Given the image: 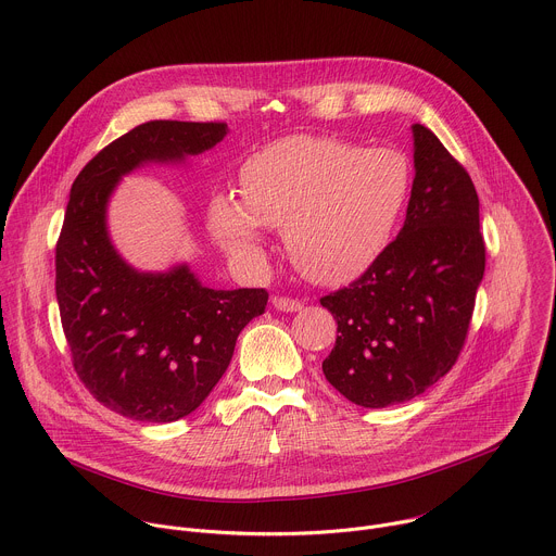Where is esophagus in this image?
I'll return each mask as SVG.
<instances>
[{
	"mask_svg": "<svg viewBox=\"0 0 556 556\" xmlns=\"http://www.w3.org/2000/svg\"><path fill=\"white\" fill-rule=\"evenodd\" d=\"M273 307L275 309H279V312H299L301 307H303V303L301 301H296V299H286V296H275L273 299Z\"/></svg>",
	"mask_w": 556,
	"mask_h": 556,
	"instance_id": "esophagus-1",
	"label": "esophagus"
}]
</instances>
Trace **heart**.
I'll return each mask as SVG.
<instances>
[{
	"mask_svg": "<svg viewBox=\"0 0 556 556\" xmlns=\"http://www.w3.org/2000/svg\"><path fill=\"white\" fill-rule=\"evenodd\" d=\"M413 190L408 159L323 135H292L240 167V201L216 194L210 229L233 257L257 266L266 229H283L294 266L325 286L346 283L389 251Z\"/></svg>",
	"mask_w": 556,
	"mask_h": 556,
	"instance_id": "1",
	"label": "heart"
}]
</instances>
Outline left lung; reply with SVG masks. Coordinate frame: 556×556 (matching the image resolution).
<instances>
[{
	"label": "left lung",
	"instance_id": "1",
	"mask_svg": "<svg viewBox=\"0 0 556 556\" xmlns=\"http://www.w3.org/2000/svg\"><path fill=\"white\" fill-rule=\"evenodd\" d=\"M410 130L415 180L404 229L376 266L320 299L338 323L323 374L362 408L410 402L450 371L484 275L469 174L430 128Z\"/></svg>",
	"mask_w": 556,
	"mask_h": 556
}]
</instances>
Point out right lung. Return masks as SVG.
I'll return each mask as SVG.
<instances>
[{"mask_svg":"<svg viewBox=\"0 0 556 556\" xmlns=\"http://www.w3.org/2000/svg\"><path fill=\"white\" fill-rule=\"evenodd\" d=\"M227 132L216 122H146L100 150L72 185L56 244L65 338L89 393L132 421L169 424L194 413L268 301L262 288H207L188 262L137 270L109 233V203L126 174L185 165Z\"/></svg>","mask_w":556,"mask_h":556,"instance_id":"1","label":"right lung"}]
</instances>
